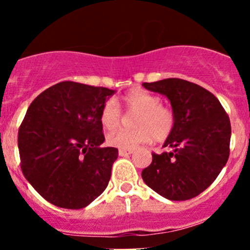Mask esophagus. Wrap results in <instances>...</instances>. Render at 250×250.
I'll list each match as a JSON object with an SVG mask.
<instances>
[{"label":"esophagus","mask_w":250,"mask_h":250,"mask_svg":"<svg viewBox=\"0 0 250 250\" xmlns=\"http://www.w3.org/2000/svg\"><path fill=\"white\" fill-rule=\"evenodd\" d=\"M133 152H134V150H122V148H121V150L118 151V155L122 156V157H125V156L132 155Z\"/></svg>","instance_id":"1"}]
</instances>
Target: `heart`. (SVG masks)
<instances>
[{
  "label": "heart",
  "mask_w": 250,
  "mask_h": 250,
  "mask_svg": "<svg viewBox=\"0 0 250 250\" xmlns=\"http://www.w3.org/2000/svg\"><path fill=\"white\" fill-rule=\"evenodd\" d=\"M121 103L128 112L137 113L133 125L135 129H118L110 133L106 143L112 147L133 150L152 139L163 141L169 137L175 123V116L169 107L161 104L157 95L140 88H134L121 98ZM100 123L106 130L120 127L122 113L115 100L110 99L100 110Z\"/></svg>",
  "instance_id": "heart-1"
}]
</instances>
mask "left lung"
<instances>
[{
    "instance_id": "1",
    "label": "left lung",
    "mask_w": 250,
    "mask_h": 250,
    "mask_svg": "<svg viewBox=\"0 0 250 250\" xmlns=\"http://www.w3.org/2000/svg\"><path fill=\"white\" fill-rule=\"evenodd\" d=\"M169 100L175 123L163 147L143 170L144 183L170 201L203 192L225 167L230 155L231 123L220 102L201 85L180 78L143 83Z\"/></svg>"
}]
</instances>
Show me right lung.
<instances>
[{"label": "right lung", "mask_w": 250, "mask_h": 250, "mask_svg": "<svg viewBox=\"0 0 250 250\" xmlns=\"http://www.w3.org/2000/svg\"><path fill=\"white\" fill-rule=\"evenodd\" d=\"M115 92L65 81L30 104L18 133L21 170L49 203L84 208L106 188L118 150L100 146L99 115Z\"/></svg>", "instance_id": "1"}]
</instances>
